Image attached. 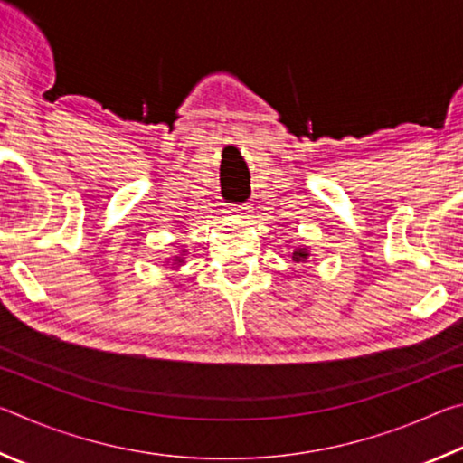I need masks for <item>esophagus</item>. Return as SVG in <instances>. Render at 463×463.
Returning a JSON list of instances; mask_svg holds the SVG:
<instances>
[{
	"mask_svg": "<svg viewBox=\"0 0 463 463\" xmlns=\"http://www.w3.org/2000/svg\"><path fill=\"white\" fill-rule=\"evenodd\" d=\"M250 213V206H247V203H242V206H234V203H231L229 208H226V216L229 218H237V221H242V218H247V214Z\"/></svg>",
	"mask_w": 463,
	"mask_h": 463,
	"instance_id": "obj_1",
	"label": "esophagus"
}]
</instances>
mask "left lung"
Here are the masks:
<instances>
[{"mask_svg":"<svg viewBox=\"0 0 463 463\" xmlns=\"http://www.w3.org/2000/svg\"><path fill=\"white\" fill-rule=\"evenodd\" d=\"M310 257V253H308V249H296L294 253H292V261H296V263H304Z\"/></svg>","mask_w":463,"mask_h":463,"instance_id":"obj_1","label":"left lung"}]
</instances>
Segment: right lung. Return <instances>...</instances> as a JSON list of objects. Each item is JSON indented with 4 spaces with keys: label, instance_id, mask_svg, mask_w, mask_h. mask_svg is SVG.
Wrapping results in <instances>:
<instances>
[{
    "label": "right lung",
    "instance_id": "1",
    "mask_svg": "<svg viewBox=\"0 0 463 463\" xmlns=\"http://www.w3.org/2000/svg\"><path fill=\"white\" fill-rule=\"evenodd\" d=\"M184 253H185V250H184ZM171 261H174V268H179V265H182L184 263V260H182V257H174V260H171Z\"/></svg>",
    "mask_w": 463,
    "mask_h": 463
}]
</instances>
